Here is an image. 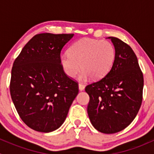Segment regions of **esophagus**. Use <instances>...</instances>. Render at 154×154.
<instances>
[{
  "label": "esophagus",
  "mask_w": 154,
  "mask_h": 154,
  "mask_svg": "<svg viewBox=\"0 0 154 154\" xmlns=\"http://www.w3.org/2000/svg\"><path fill=\"white\" fill-rule=\"evenodd\" d=\"M84 88H85V86L83 84V83H79V89H80V91L84 90Z\"/></svg>",
  "instance_id": "34e87169"
}]
</instances>
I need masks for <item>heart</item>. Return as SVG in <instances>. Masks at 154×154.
Wrapping results in <instances>:
<instances>
[{
	"mask_svg": "<svg viewBox=\"0 0 154 154\" xmlns=\"http://www.w3.org/2000/svg\"><path fill=\"white\" fill-rule=\"evenodd\" d=\"M116 58V48L106 40L84 38L75 42L61 56L60 63L63 70L69 77H75L80 70L82 79L91 77L99 80L111 71Z\"/></svg>",
	"mask_w": 154,
	"mask_h": 154,
	"instance_id": "heart-1",
	"label": "heart"
}]
</instances>
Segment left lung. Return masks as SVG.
I'll use <instances>...</instances> for the list:
<instances>
[{"instance_id":"1","label":"left lung","mask_w":154,"mask_h":154,"mask_svg":"<svg viewBox=\"0 0 154 154\" xmlns=\"http://www.w3.org/2000/svg\"><path fill=\"white\" fill-rule=\"evenodd\" d=\"M116 51L111 71L86 86L87 112L93 127L106 134L122 131L134 120L142 102L144 78L137 57L130 45L110 37Z\"/></svg>"}]
</instances>
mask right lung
I'll use <instances>...</instances> for the list:
<instances>
[{
    "instance_id": "obj_1",
    "label": "right lung",
    "mask_w": 154,
    "mask_h": 154,
    "mask_svg": "<svg viewBox=\"0 0 154 154\" xmlns=\"http://www.w3.org/2000/svg\"><path fill=\"white\" fill-rule=\"evenodd\" d=\"M73 36L37 34L13 63L11 97L21 120L35 131L58 129L79 92L77 82L65 73L60 63L62 49Z\"/></svg>"
}]
</instances>
